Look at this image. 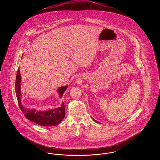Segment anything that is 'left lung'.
<instances>
[{
    "label": "left lung",
    "mask_w": 160,
    "mask_h": 160,
    "mask_svg": "<svg viewBox=\"0 0 160 160\" xmlns=\"http://www.w3.org/2000/svg\"><path fill=\"white\" fill-rule=\"evenodd\" d=\"M92 119H93V118H92ZM93 121H95V122H97V123H98V122H98V121H96V120H95V119H93Z\"/></svg>",
    "instance_id": "8db88e82"
}]
</instances>
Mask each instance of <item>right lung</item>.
I'll list each match as a JSON object with an SVG mask.
<instances>
[{"instance_id": "obj_1", "label": "right lung", "mask_w": 160, "mask_h": 160, "mask_svg": "<svg viewBox=\"0 0 160 160\" xmlns=\"http://www.w3.org/2000/svg\"><path fill=\"white\" fill-rule=\"evenodd\" d=\"M20 81L21 74L18 69L16 76L15 80V93L19 107L26 119L35 122L42 126H56L58 125L65 116V110L64 104L62 106L53 110H50L46 112H38L33 109H28L21 104V92H20ZM67 89V86L59 88L58 92L60 97H62L64 92Z\"/></svg>"}]
</instances>
